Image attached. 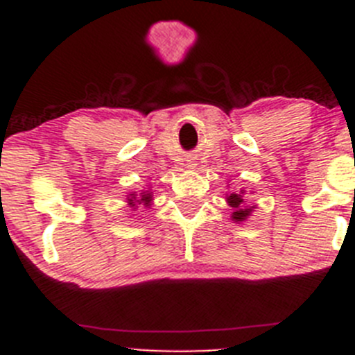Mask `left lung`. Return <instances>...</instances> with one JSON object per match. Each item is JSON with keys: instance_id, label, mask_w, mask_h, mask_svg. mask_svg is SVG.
<instances>
[{"instance_id": "obj_1", "label": "left lung", "mask_w": 355, "mask_h": 355, "mask_svg": "<svg viewBox=\"0 0 355 355\" xmlns=\"http://www.w3.org/2000/svg\"><path fill=\"white\" fill-rule=\"evenodd\" d=\"M227 200H228V204L234 207L232 218H234L235 221H244L245 218L250 214V211H252V209H247V207H242V202H244V199H242L241 194H230L227 198Z\"/></svg>"}]
</instances>
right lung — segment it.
<instances>
[{"label":"right lung","mask_w":355,"mask_h":355,"mask_svg":"<svg viewBox=\"0 0 355 355\" xmlns=\"http://www.w3.org/2000/svg\"><path fill=\"white\" fill-rule=\"evenodd\" d=\"M130 196H132V199H128V200H130V206H135L134 200H135V196H137V194H130ZM137 202L139 204L144 202V206H149V202H151V194H146V192H142L141 199H137Z\"/></svg>","instance_id":"1"}]
</instances>
